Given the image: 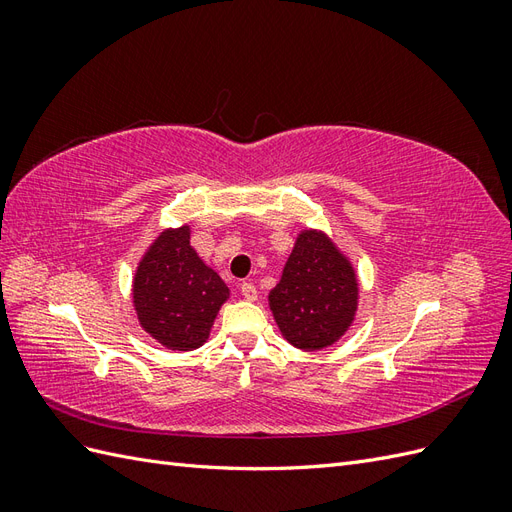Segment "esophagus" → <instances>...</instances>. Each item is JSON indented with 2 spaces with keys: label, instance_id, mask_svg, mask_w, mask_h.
<instances>
[{
  "label": "esophagus",
  "instance_id": "obj_1",
  "mask_svg": "<svg viewBox=\"0 0 512 512\" xmlns=\"http://www.w3.org/2000/svg\"><path fill=\"white\" fill-rule=\"evenodd\" d=\"M241 294L245 297V301H256L258 299V290L252 282H243L241 284Z\"/></svg>",
  "mask_w": 512,
  "mask_h": 512
}]
</instances>
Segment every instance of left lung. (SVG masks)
<instances>
[{"label": "left lung", "mask_w": 512, "mask_h": 512, "mask_svg": "<svg viewBox=\"0 0 512 512\" xmlns=\"http://www.w3.org/2000/svg\"><path fill=\"white\" fill-rule=\"evenodd\" d=\"M359 282L350 262L320 230H303L269 305L294 348L322 350L335 344L354 320Z\"/></svg>", "instance_id": "left-lung-1"}]
</instances>
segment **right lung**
<instances>
[{
	"label": "right lung",
	"instance_id": "obj_1",
	"mask_svg": "<svg viewBox=\"0 0 512 512\" xmlns=\"http://www.w3.org/2000/svg\"><path fill=\"white\" fill-rule=\"evenodd\" d=\"M134 309L141 327L168 350H194L209 337L228 286L198 258L190 226L164 230L134 277Z\"/></svg>",
	"mask_w": 512,
	"mask_h": 512
}]
</instances>
